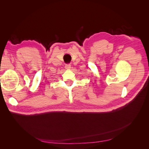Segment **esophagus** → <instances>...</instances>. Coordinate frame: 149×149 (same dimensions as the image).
<instances>
[{
    "mask_svg": "<svg viewBox=\"0 0 149 149\" xmlns=\"http://www.w3.org/2000/svg\"><path fill=\"white\" fill-rule=\"evenodd\" d=\"M71 68V65L70 64H66L65 65V68L67 69V70H69Z\"/></svg>",
    "mask_w": 149,
    "mask_h": 149,
    "instance_id": "obj_1",
    "label": "esophagus"
}]
</instances>
